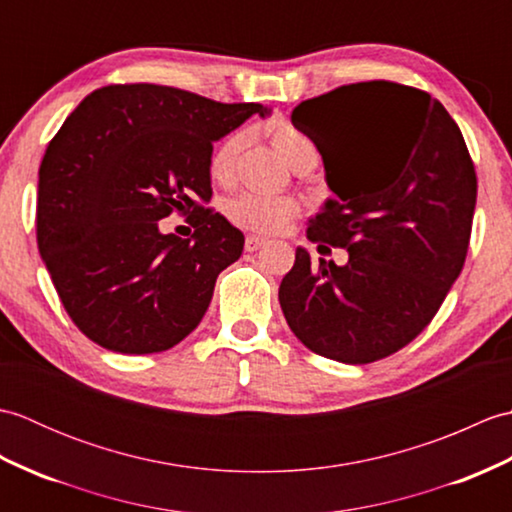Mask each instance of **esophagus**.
<instances>
[{
    "label": "esophagus",
    "mask_w": 512,
    "mask_h": 512,
    "mask_svg": "<svg viewBox=\"0 0 512 512\" xmlns=\"http://www.w3.org/2000/svg\"><path fill=\"white\" fill-rule=\"evenodd\" d=\"M266 244L264 237H257V235H248L246 242H244V248L248 250V253H255V250H259Z\"/></svg>",
    "instance_id": "esophagus-1"
}]
</instances>
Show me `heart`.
Masks as SVG:
<instances>
[{"instance_id": "b5f03b06", "label": "heart", "mask_w": 512, "mask_h": 512, "mask_svg": "<svg viewBox=\"0 0 512 512\" xmlns=\"http://www.w3.org/2000/svg\"><path fill=\"white\" fill-rule=\"evenodd\" d=\"M268 132L279 154L284 156L292 167H297L306 160H317V149H314L312 140L306 134H301L295 125L279 121L270 125ZM242 145H244V134L233 132L213 147L211 158H209V173L213 180L226 182L233 176ZM226 213L231 217V222H235L242 228H248V231L277 233L299 213V204L292 198H288V195H268V193L248 191L228 202Z\"/></svg>"}]
</instances>
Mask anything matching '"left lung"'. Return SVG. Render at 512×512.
Segmentation results:
<instances>
[{"label":"left lung","mask_w":512,"mask_h":512,"mask_svg":"<svg viewBox=\"0 0 512 512\" xmlns=\"http://www.w3.org/2000/svg\"><path fill=\"white\" fill-rule=\"evenodd\" d=\"M336 200L310 220L279 303L314 354L365 365L402 350L436 317L469 250L477 176L458 123L431 94L391 81L341 85L292 110ZM330 250V248H328Z\"/></svg>","instance_id":"left-lung-1"}]
</instances>
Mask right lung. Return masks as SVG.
I'll use <instances>...</instances> for the list:
<instances>
[{
    "instance_id": "obj_1",
    "label": "right lung",
    "mask_w": 512,
    "mask_h": 512,
    "mask_svg": "<svg viewBox=\"0 0 512 512\" xmlns=\"http://www.w3.org/2000/svg\"><path fill=\"white\" fill-rule=\"evenodd\" d=\"M259 103L154 83L105 85L65 118L39 167L37 244L65 312L105 350L154 354L202 321L244 235L211 200L213 143ZM171 212L194 235L159 233Z\"/></svg>"
}]
</instances>
